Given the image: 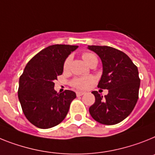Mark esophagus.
<instances>
[{"label": "esophagus", "instance_id": "obj_1", "mask_svg": "<svg viewBox=\"0 0 155 155\" xmlns=\"http://www.w3.org/2000/svg\"><path fill=\"white\" fill-rule=\"evenodd\" d=\"M84 94V92H80V91H77L76 92V95L79 97V96H82Z\"/></svg>", "mask_w": 155, "mask_h": 155}]
</instances>
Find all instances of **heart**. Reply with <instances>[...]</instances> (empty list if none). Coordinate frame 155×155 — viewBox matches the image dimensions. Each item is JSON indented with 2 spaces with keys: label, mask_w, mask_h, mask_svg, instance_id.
I'll list each match as a JSON object with an SVG mask.
<instances>
[{
  "label": "heart",
  "mask_w": 155,
  "mask_h": 155,
  "mask_svg": "<svg viewBox=\"0 0 155 155\" xmlns=\"http://www.w3.org/2000/svg\"><path fill=\"white\" fill-rule=\"evenodd\" d=\"M82 58L84 61L88 65H91L93 63L97 64V58L94 53H89V52H85L82 54ZM71 58L68 57L64 62V70H68L69 68L70 63H71ZM94 83L93 78L91 77H79L75 78L71 80V86L74 87L76 89L79 90H86L89 87Z\"/></svg>",
  "instance_id": "b5f03b06"
}]
</instances>
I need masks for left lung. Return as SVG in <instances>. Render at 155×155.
I'll use <instances>...</instances> for the list:
<instances>
[{"mask_svg":"<svg viewBox=\"0 0 155 155\" xmlns=\"http://www.w3.org/2000/svg\"><path fill=\"white\" fill-rule=\"evenodd\" d=\"M99 56L103 73L97 87L109 90L105 97L92 91L95 102L89 108L93 119L100 124L113 125L125 119L139 98L140 79L138 68L127 54L106 45H88Z\"/></svg>","mask_w":155,"mask_h":155,"instance_id":"left-lung-1","label":"left lung"}]
</instances>
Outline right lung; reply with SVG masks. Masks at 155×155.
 Segmentation results:
<instances>
[{
	"instance_id": "1",
	"label": "right lung",
	"mask_w": 155,
	"mask_h": 155,
	"mask_svg": "<svg viewBox=\"0 0 155 155\" xmlns=\"http://www.w3.org/2000/svg\"><path fill=\"white\" fill-rule=\"evenodd\" d=\"M78 45H53L30 60L19 77L18 97L23 114L39 128H53L65 118L76 97L72 91H54V81L63 72L64 62Z\"/></svg>"
}]
</instances>
